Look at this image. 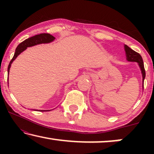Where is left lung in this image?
Masks as SVG:
<instances>
[{
    "instance_id": "left-lung-1",
    "label": "left lung",
    "mask_w": 154,
    "mask_h": 154,
    "mask_svg": "<svg viewBox=\"0 0 154 154\" xmlns=\"http://www.w3.org/2000/svg\"><path fill=\"white\" fill-rule=\"evenodd\" d=\"M125 50L126 53V57H127V60L129 62H137L140 67L141 69L142 73V78H143V83H144V80L145 79V75H146V73H145V69L144 66V62H143V60L142 56L140 55L138 52L134 51L131 48H130L128 45H125Z\"/></svg>"
}]
</instances>
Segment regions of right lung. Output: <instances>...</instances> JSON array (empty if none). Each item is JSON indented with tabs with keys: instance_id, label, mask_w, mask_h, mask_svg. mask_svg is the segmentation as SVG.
Returning <instances> with one entry per match:
<instances>
[{
	"instance_id": "1",
	"label": "right lung",
	"mask_w": 154,
	"mask_h": 154,
	"mask_svg": "<svg viewBox=\"0 0 154 154\" xmlns=\"http://www.w3.org/2000/svg\"><path fill=\"white\" fill-rule=\"evenodd\" d=\"M54 38H54L53 35H50V33H41V34H38V35H34V36L29 38L26 39L25 41L19 44L18 46L16 48L15 52H14L13 57H12L11 61H10L9 65H8V74H9L10 68L12 62L15 60L17 57L21 52H22L24 50H26V48L38 45V44L50 43V42H52V41H54ZM41 111H45L43 110Z\"/></svg>"
}]
</instances>
